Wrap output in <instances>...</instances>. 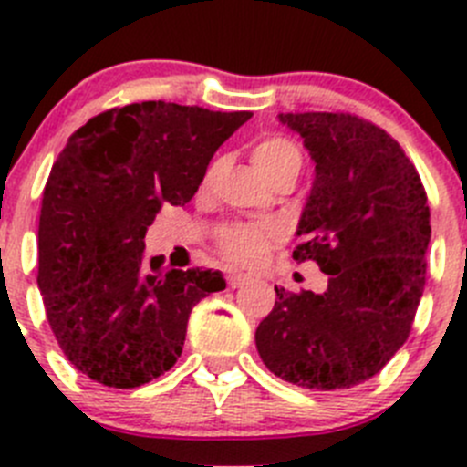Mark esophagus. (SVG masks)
Here are the masks:
<instances>
[{
    "instance_id": "obj_1",
    "label": "esophagus",
    "mask_w": 467,
    "mask_h": 467,
    "mask_svg": "<svg viewBox=\"0 0 467 467\" xmlns=\"http://www.w3.org/2000/svg\"><path fill=\"white\" fill-rule=\"evenodd\" d=\"M246 282H248V277L244 275V273H230V275H228V286H230V289H237V286L246 285Z\"/></svg>"
}]
</instances>
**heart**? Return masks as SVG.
Returning a JSON list of instances; mask_svg holds the SVG:
<instances>
[{"label": "heart", "instance_id": "obj_1", "mask_svg": "<svg viewBox=\"0 0 467 467\" xmlns=\"http://www.w3.org/2000/svg\"><path fill=\"white\" fill-rule=\"evenodd\" d=\"M251 160L257 171L273 182L280 176H298L303 167V150L294 140L285 135H268L253 146ZM216 176V164L207 169L203 187L212 185ZM280 239V228L273 223H234L219 233V251L225 260L234 264H255L268 253V248Z\"/></svg>", "mask_w": 467, "mask_h": 467}]
</instances>
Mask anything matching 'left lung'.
Wrapping results in <instances>:
<instances>
[{
    "instance_id": "8db88e82",
    "label": "left lung",
    "mask_w": 467,
    "mask_h": 467,
    "mask_svg": "<svg viewBox=\"0 0 467 467\" xmlns=\"http://www.w3.org/2000/svg\"><path fill=\"white\" fill-rule=\"evenodd\" d=\"M317 162L296 262L327 291L277 289L255 332L264 366L303 389H350L378 375L411 332L425 289L427 192L400 144L350 112H282Z\"/></svg>"
}]
</instances>
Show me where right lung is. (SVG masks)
Wrapping results in <instances>:
<instances>
[{
  "mask_svg": "<svg viewBox=\"0 0 467 467\" xmlns=\"http://www.w3.org/2000/svg\"><path fill=\"white\" fill-rule=\"evenodd\" d=\"M253 112L164 101L99 112L67 140L42 194L37 286L60 350L112 389L167 373L196 303L219 271L144 266V234L164 203L185 205L221 144Z\"/></svg>",
  "mask_w": 467,
  "mask_h": 467,
  "instance_id": "add662e5",
  "label": "right lung"
}]
</instances>
